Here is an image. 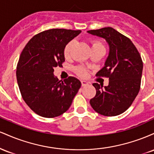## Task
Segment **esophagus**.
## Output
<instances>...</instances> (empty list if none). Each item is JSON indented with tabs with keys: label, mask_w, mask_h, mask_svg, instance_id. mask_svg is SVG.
I'll return each mask as SVG.
<instances>
[{
	"label": "esophagus",
	"mask_w": 154,
	"mask_h": 154,
	"mask_svg": "<svg viewBox=\"0 0 154 154\" xmlns=\"http://www.w3.org/2000/svg\"><path fill=\"white\" fill-rule=\"evenodd\" d=\"M81 83H82V87H85V86H87L88 85V82H86V81H84V80L81 81Z\"/></svg>",
	"instance_id": "34e87169"
}]
</instances>
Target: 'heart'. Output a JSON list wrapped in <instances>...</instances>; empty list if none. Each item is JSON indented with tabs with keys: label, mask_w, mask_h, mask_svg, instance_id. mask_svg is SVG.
Returning <instances> with one entry per match:
<instances>
[{
	"label": "heart",
	"mask_w": 154,
	"mask_h": 154,
	"mask_svg": "<svg viewBox=\"0 0 154 154\" xmlns=\"http://www.w3.org/2000/svg\"><path fill=\"white\" fill-rule=\"evenodd\" d=\"M74 43H75V42H74V40H72V41H70L69 43H67V45L65 46L64 51H63V54H64L65 57H69V56H70V53H71V50H72V47H73ZM99 46L103 47V45H102L100 43H99V42L94 41L93 43L92 48L99 47ZM76 71H77V74H78L79 76H81V77H85V76L87 75V70H86L85 68H83V67H82V66L77 67V69H76Z\"/></svg>",
	"instance_id": "b5f03b06"
}]
</instances>
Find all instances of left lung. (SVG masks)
Here are the masks:
<instances>
[{
	"mask_svg": "<svg viewBox=\"0 0 154 154\" xmlns=\"http://www.w3.org/2000/svg\"><path fill=\"white\" fill-rule=\"evenodd\" d=\"M87 32L103 38L109 47L104 66L96 74L109 77V85L103 87L93 83L96 94L90 103L101 115H119L131 106L139 93L143 67L140 55L130 39L112 27Z\"/></svg>",
	"mask_w": 154,
	"mask_h": 154,
	"instance_id": "left-lung-1",
	"label": "left lung"
}]
</instances>
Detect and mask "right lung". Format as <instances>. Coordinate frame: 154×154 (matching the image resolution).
<instances>
[{"label":"right lung","instance_id":"right-lung-1","mask_svg":"<svg viewBox=\"0 0 154 154\" xmlns=\"http://www.w3.org/2000/svg\"><path fill=\"white\" fill-rule=\"evenodd\" d=\"M80 30L51 29L35 35L23 49L17 67L19 91L25 103L43 117L66 112L81 87L74 77L59 80L54 68L65 61L64 48Z\"/></svg>","mask_w":154,"mask_h":154}]
</instances>
